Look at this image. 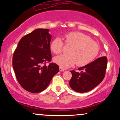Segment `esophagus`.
I'll return each mask as SVG.
<instances>
[{"label": "esophagus", "mask_w": 120, "mask_h": 120, "mask_svg": "<svg viewBox=\"0 0 120 120\" xmlns=\"http://www.w3.org/2000/svg\"><path fill=\"white\" fill-rule=\"evenodd\" d=\"M59 70H60V71H65L64 69H63V68H61V67H60V68H59Z\"/></svg>", "instance_id": "34e87169"}]
</instances>
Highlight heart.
<instances>
[{
	"label": "heart",
	"mask_w": 120,
	"mask_h": 120,
	"mask_svg": "<svg viewBox=\"0 0 120 120\" xmlns=\"http://www.w3.org/2000/svg\"><path fill=\"white\" fill-rule=\"evenodd\" d=\"M65 44L71 47L69 55L56 56L53 61L60 67L67 68L76 64L79 67L86 65L92 61L99 51L98 44L87 35L79 32H71L64 37ZM64 43L60 38H55L51 43L50 49L53 53L61 52Z\"/></svg>",
	"instance_id": "b5f03b06"
}]
</instances>
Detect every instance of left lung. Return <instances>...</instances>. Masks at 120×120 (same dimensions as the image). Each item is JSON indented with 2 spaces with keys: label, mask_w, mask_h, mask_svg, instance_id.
<instances>
[{
  "label": "left lung",
  "mask_w": 120,
  "mask_h": 120,
  "mask_svg": "<svg viewBox=\"0 0 120 120\" xmlns=\"http://www.w3.org/2000/svg\"><path fill=\"white\" fill-rule=\"evenodd\" d=\"M107 64V57L103 56L78 68L79 72L71 71L72 74L69 81L71 87L78 93H86L93 90L104 79Z\"/></svg>",
  "instance_id": "8db88e82"
}]
</instances>
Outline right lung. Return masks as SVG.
I'll return each instance as SVG.
<instances>
[{
	"instance_id": "add662e5",
	"label": "right lung",
	"mask_w": 120,
	"mask_h": 120,
	"mask_svg": "<svg viewBox=\"0 0 120 120\" xmlns=\"http://www.w3.org/2000/svg\"><path fill=\"white\" fill-rule=\"evenodd\" d=\"M48 29H37L19 41L13 53L12 64L20 85L27 91L38 93L47 87L52 77L59 71L55 63L46 66L51 60Z\"/></svg>"
}]
</instances>
